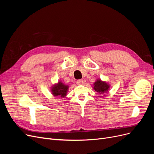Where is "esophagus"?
<instances>
[{
  "mask_svg": "<svg viewBox=\"0 0 154 154\" xmlns=\"http://www.w3.org/2000/svg\"><path fill=\"white\" fill-rule=\"evenodd\" d=\"M76 83L78 85H82L83 83V82L82 80H79L76 81Z\"/></svg>",
  "mask_w": 154,
  "mask_h": 154,
  "instance_id": "esophagus-1",
  "label": "esophagus"
}]
</instances>
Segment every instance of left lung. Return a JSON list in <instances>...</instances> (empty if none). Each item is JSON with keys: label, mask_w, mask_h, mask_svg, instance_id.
Masks as SVG:
<instances>
[{"label": "left lung", "mask_w": 154, "mask_h": 154, "mask_svg": "<svg viewBox=\"0 0 154 154\" xmlns=\"http://www.w3.org/2000/svg\"><path fill=\"white\" fill-rule=\"evenodd\" d=\"M110 88L109 83L102 81L101 79H97L96 81L93 83V88L96 91L97 94L100 95V97H103V94L109 92Z\"/></svg>", "instance_id": "1"}]
</instances>
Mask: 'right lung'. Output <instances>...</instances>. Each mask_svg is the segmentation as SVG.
Instances as JSON below:
<instances>
[{
  "instance_id": "obj_1",
  "label": "right lung",
  "mask_w": 154,
  "mask_h": 154,
  "mask_svg": "<svg viewBox=\"0 0 154 154\" xmlns=\"http://www.w3.org/2000/svg\"><path fill=\"white\" fill-rule=\"evenodd\" d=\"M69 87V85L64 84L62 82L58 81V83H55L51 87V94L54 97H59L63 98L66 96Z\"/></svg>"
}]
</instances>
